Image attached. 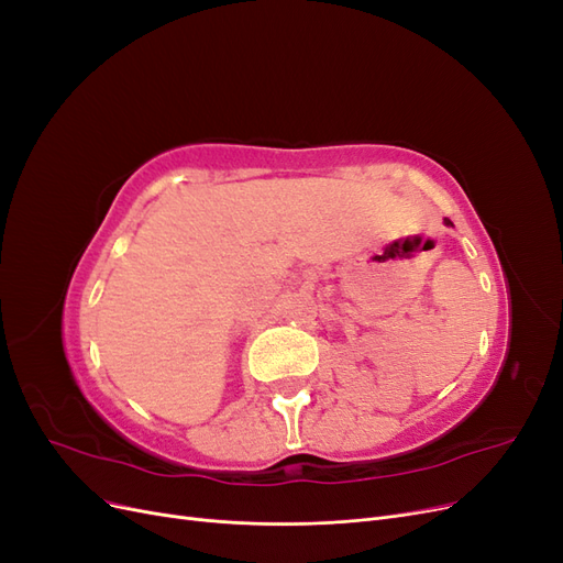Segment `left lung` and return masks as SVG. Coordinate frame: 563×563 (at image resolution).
<instances>
[{
	"label": "left lung",
	"mask_w": 563,
	"mask_h": 563,
	"mask_svg": "<svg viewBox=\"0 0 563 563\" xmlns=\"http://www.w3.org/2000/svg\"><path fill=\"white\" fill-rule=\"evenodd\" d=\"M444 223H446V225H451V228H453V223H451V220H449V218H446V220H444Z\"/></svg>",
	"instance_id": "8db88e82"
}]
</instances>
